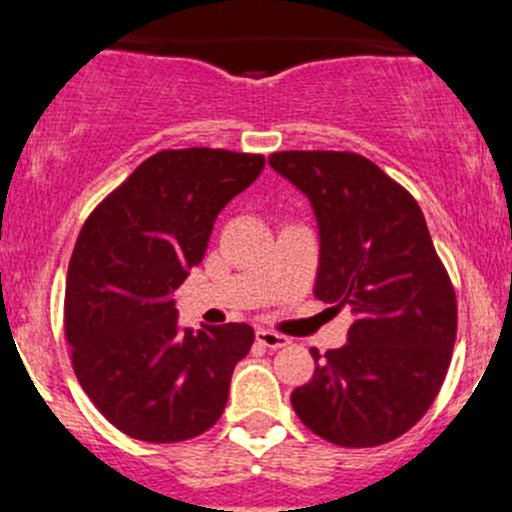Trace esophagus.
<instances>
[{
	"mask_svg": "<svg viewBox=\"0 0 512 512\" xmlns=\"http://www.w3.org/2000/svg\"><path fill=\"white\" fill-rule=\"evenodd\" d=\"M257 344H262L265 349H282L287 347L289 339L285 334L270 332V329H257Z\"/></svg>",
	"mask_w": 512,
	"mask_h": 512,
	"instance_id": "1",
	"label": "esophagus"
}]
</instances>
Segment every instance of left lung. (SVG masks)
Returning a JSON list of instances; mask_svg holds the SVG:
<instances>
[{
    "mask_svg": "<svg viewBox=\"0 0 512 512\" xmlns=\"http://www.w3.org/2000/svg\"><path fill=\"white\" fill-rule=\"evenodd\" d=\"M270 165L319 223L314 297L349 307L342 349L319 354L292 391L299 421L324 441L371 448L404 436L441 391L458 327L456 289L414 195L349 151H282Z\"/></svg>",
    "mask_w": 512,
    "mask_h": 512,
    "instance_id": "1",
    "label": "left lung"
}]
</instances>
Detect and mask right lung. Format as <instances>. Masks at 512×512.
I'll list each match as a JSON object with an SVG mask.
<instances>
[{"label":"right lung","instance_id":"1","mask_svg":"<svg viewBox=\"0 0 512 512\" xmlns=\"http://www.w3.org/2000/svg\"><path fill=\"white\" fill-rule=\"evenodd\" d=\"M262 168L260 153L158 151L81 227L66 275V342L81 389L126 436L188 441L223 416L255 332L232 322L183 329L173 297L203 262L220 210Z\"/></svg>","mask_w":512,"mask_h":512}]
</instances>
